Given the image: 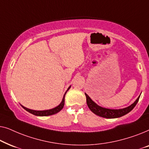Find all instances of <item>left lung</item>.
<instances>
[{
  "label": "left lung",
  "instance_id": "left-lung-1",
  "mask_svg": "<svg viewBox=\"0 0 149 149\" xmlns=\"http://www.w3.org/2000/svg\"><path fill=\"white\" fill-rule=\"evenodd\" d=\"M85 96H86V101L87 104L88 106L89 109L92 111L93 113L95 114L96 115H98L100 117L107 118V119H114V118H118L121 117L122 116L126 115L128 113H130L134 107H136V104L138 103V100H139L140 95L138 96V97L136 99V100L134 102L131 104L129 107L124 108V109H106V108H103L100 107L95 104L92 100H91L87 93H85Z\"/></svg>",
  "mask_w": 149,
  "mask_h": 149
}]
</instances>
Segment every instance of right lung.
Instances as JSON below:
<instances>
[{
  "label": "right lung",
  "instance_id": "1",
  "mask_svg": "<svg viewBox=\"0 0 149 149\" xmlns=\"http://www.w3.org/2000/svg\"><path fill=\"white\" fill-rule=\"evenodd\" d=\"M70 87L71 86L68 87V89H67V91H66V93H65L64 97H63V98H62V102H61L60 104L58 106V107H55V108H54V109H52L49 110H46V111H34V110L29 109H28V108L24 107V106H22V105H21V106L24 108V109L26 110V111L29 112L30 113H31V114H32V115H36V116H41V117H45V116H49V115H54V114H56V113H58V112H60L61 110L63 109V107H64L65 95H66L67 91H68V89L70 88Z\"/></svg>",
  "mask_w": 149,
  "mask_h": 149
}]
</instances>
